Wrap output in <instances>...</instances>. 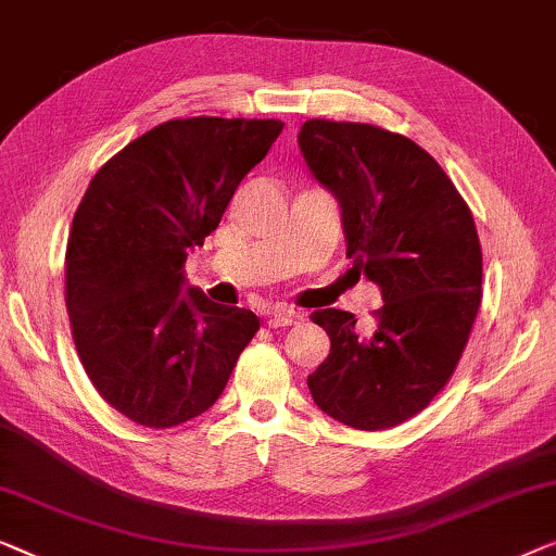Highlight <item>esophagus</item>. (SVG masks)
Returning a JSON list of instances; mask_svg holds the SVG:
<instances>
[{
    "instance_id": "34e87169",
    "label": "esophagus",
    "mask_w": 556,
    "mask_h": 556,
    "mask_svg": "<svg viewBox=\"0 0 556 556\" xmlns=\"http://www.w3.org/2000/svg\"><path fill=\"white\" fill-rule=\"evenodd\" d=\"M302 323V312H296L292 307H277L269 315V327H289V325H300Z\"/></svg>"
}]
</instances>
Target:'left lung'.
<instances>
[{
    "label": "left lung",
    "mask_w": 556,
    "mask_h": 556,
    "mask_svg": "<svg viewBox=\"0 0 556 556\" xmlns=\"http://www.w3.org/2000/svg\"><path fill=\"white\" fill-rule=\"evenodd\" d=\"M309 174L340 206L353 269L380 287L375 332L353 312L317 309L330 355L307 378L312 401L359 431L426 408L456 370L481 304L471 211L431 153L365 123L307 121L296 136Z\"/></svg>",
    "instance_id": "8db88e82"
}]
</instances>
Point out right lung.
<instances>
[{
	"instance_id": "add662e5",
	"label": "right lung",
	"mask_w": 556,
	"mask_h": 556,
	"mask_svg": "<svg viewBox=\"0 0 556 556\" xmlns=\"http://www.w3.org/2000/svg\"><path fill=\"white\" fill-rule=\"evenodd\" d=\"M281 128L208 115L161 123L85 191L65 254L67 315L90 382L125 418L174 428L201 416L260 330L252 309L189 287L184 267Z\"/></svg>"
}]
</instances>
